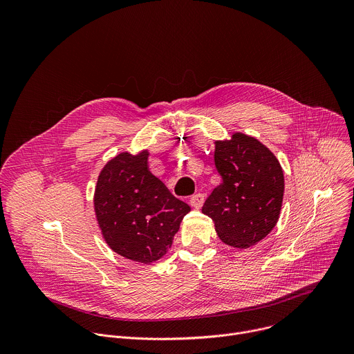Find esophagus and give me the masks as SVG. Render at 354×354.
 Instances as JSON below:
<instances>
[{"label": "esophagus", "mask_w": 354, "mask_h": 354, "mask_svg": "<svg viewBox=\"0 0 354 354\" xmlns=\"http://www.w3.org/2000/svg\"><path fill=\"white\" fill-rule=\"evenodd\" d=\"M205 203V196L201 193H196L190 197V205L194 207V209H200L201 206H203Z\"/></svg>", "instance_id": "esophagus-1"}]
</instances>
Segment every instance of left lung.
I'll return each mask as SVG.
<instances>
[{"instance_id":"obj_1","label":"left lung","mask_w":354,"mask_h":354,"mask_svg":"<svg viewBox=\"0 0 354 354\" xmlns=\"http://www.w3.org/2000/svg\"><path fill=\"white\" fill-rule=\"evenodd\" d=\"M214 164L223 182L201 213L214 221L224 243L241 249L258 243L274 228L281 209L284 176L277 158L257 138L235 133L216 142Z\"/></svg>"}]
</instances>
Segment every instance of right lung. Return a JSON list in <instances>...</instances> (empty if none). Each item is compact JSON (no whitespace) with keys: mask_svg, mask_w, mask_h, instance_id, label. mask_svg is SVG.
Wrapping results in <instances>:
<instances>
[{"mask_svg":"<svg viewBox=\"0 0 354 354\" xmlns=\"http://www.w3.org/2000/svg\"><path fill=\"white\" fill-rule=\"evenodd\" d=\"M190 212L148 169V153H122L100 172L95 213L108 245L116 254L141 263L162 258L180 221Z\"/></svg>","mask_w":354,"mask_h":354,"instance_id":"obj_1","label":"right lung"}]
</instances>
